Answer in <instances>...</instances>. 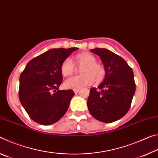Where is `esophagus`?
I'll use <instances>...</instances> for the list:
<instances>
[{
    "mask_svg": "<svg viewBox=\"0 0 158 158\" xmlns=\"http://www.w3.org/2000/svg\"><path fill=\"white\" fill-rule=\"evenodd\" d=\"M79 89H74V92L75 93H79Z\"/></svg>",
    "mask_w": 158,
    "mask_h": 158,
    "instance_id": "obj_1",
    "label": "esophagus"
}]
</instances>
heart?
<instances>
[{
    "instance_id": "obj_1",
    "label": "heart",
    "mask_w": 158,
    "mask_h": 158,
    "mask_svg": "<svg viewBox=\"0 0 158 158\" xmlns=\"http://www.w3.org/2000/svg\"><path fill=\"white\" fill-rule=\"evenodd\" d=\"M77 65L82 68L81 77H74L66 79L63 85L68 89H79L92 84L94 81L100 82L105 77V69L100 64L97 63L94 56L90 53H82L76 56ZM61 73L65 77L73 75L75 66L70 58H67L61 65Z\"/></svg>"
}]
</instances>
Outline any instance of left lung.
<instances>
[{"label":"left lung","mask_w":158,"mask_h":158,"mask_svg":"<svg viewBox=\"0 0 158 158\" xmlns=\"http://www.w3.org/2000/svg\"><path fill=\"white\" fill-rule=\"evenodd\" d=\"M90 52L100 57L105 77L98 89H90L88 108L95 119L110 123L130 109L136 89L133 71L123 58L111 51L96 48Z\"/></svg>","instance_id":"1"}]
</instances>
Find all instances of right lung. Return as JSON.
Segmentation results:
<instances>
[{
  "mask_svg": "<svg viewBox=\"0 0 158 158\" xmlns=\"http://www.w3.org/2000/svg\"><path fill=\"white\" fill-rule=\"evenodd\" d=\"M79 49H52L29 61L19 78V100L28 116L43 125L56 123L68 111L72 90H59L61 65L71 53Z\"/></svg>",
  "mask_w": 158,
  "mask_h": 158,
  "instance_id": "add662e5",
  "label": "right lung"
}]
</instances>
